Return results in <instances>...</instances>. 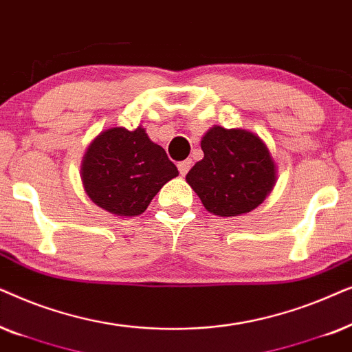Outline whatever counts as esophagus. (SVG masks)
<instances>
[{
	"label": "esophagus",
	"mask_w": 352,
	"mask_h": 352,
	"mask_svg": "<svg viewBox=\"0 0 352 352\" xmlns=\"http://www.w3.org/2000/svg\"><path fill=\"white\" fill-rule=\"evenodd\" d=\"M191 159H186V161H182V162H179V170H180V173L182 175H186V173H188V170L191 168Z\"/></svg>",
	"instance_id": "34e87169"
}]
</instances>
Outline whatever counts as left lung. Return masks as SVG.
I'll list each match as a JSON object with an SVG mask.
<instances>
[{"label":"left lung","mask_w":352,"mask_h":352,"mask_svg":"<svg viewBox=\"0 0 352 352\" xmlns=\"http://www.w3.org/2000/svg\"><path fill=\"white\" fill-rule=\"evenodd\" d=\"M204 157L186 173V184L210 214H248L272 193L277 166L259 135L214 125L201 138Z\"/></svg>","instance_id":"left-lung-1"}]
</instances>
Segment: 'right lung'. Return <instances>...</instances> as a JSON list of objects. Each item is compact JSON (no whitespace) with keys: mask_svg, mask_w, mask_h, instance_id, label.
Here are the masks:
<instances>
[{"mask_svg":"<svg viewBox=\"0 0 352 352\" xmlns=\"http://www.w3.org/2000/svg\"><path fill=\"white\" fill-rule=\"evenodd\" d=\"M179 175L166 151L138 125L135 130L112 127L88 144L80 179L98 208L120 217L143 214L168 180Z\"/></svg>","mask_w":352,"mask_h":352,"instance_id":"right-lung-1","label":"right lung"}]
</instances>
